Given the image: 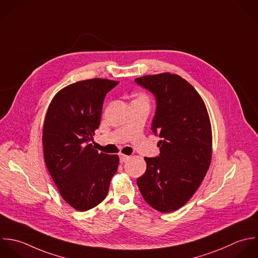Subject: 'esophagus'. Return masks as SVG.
<instances>
[{"label": "esophagus", "mask_w": 258, "mask_h": 258, "mask_svg": "<svg viewBox=\"0 0 258 258\" xmlns=\"http://www.w3.org/2000/svg\"><path fill=\"white\" fill-rule=\"evenodd\" d=\"M128 159H130L128 156H125V155H120V156H119V162H120L121 164H123V163H125L126 161H128Z\"/></svg>", "instance_id": "34e87169"}]
</instances>
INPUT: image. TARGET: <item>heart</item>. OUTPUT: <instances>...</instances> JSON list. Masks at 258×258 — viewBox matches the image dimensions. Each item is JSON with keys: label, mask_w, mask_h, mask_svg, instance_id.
Returning <instances> with one entry per match:
<instances>
[{"label": "heart", "mask_w": 258, "mask_h": 258, "mask_svg": "<svg viewBox=\"0 0 258 258\" xmlns=\"http://www.w3.org/2000/svg\"><path fill=\"white\" fill-rule=\"evenodd\" d=\"M148 100V97L145 95V94H141L138 96V98L135 100V101H143V102H147Z\"/></svg>", "instance_id": "heart-1"}]
</instances>
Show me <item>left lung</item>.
Here are the masks:
<instances>
[{
	"instance_id": "1",
	"label": "left lung",
	"mask_w": 258,
	"mask_h": 258,
	"mask_svg": "<svg viewBox=\"0 0 258 258\" xmlns=\"http://www.w3.org/2000/svg\"><path fill=\"white\" fill-rule=\"evenodd\" d=\"M135 81L156 97L152 130L161 138L160 155L145 158L147 170L137 183L151 207L173 212L195 194L211 163L212 132L207 108L196 89L177 74L146 75Z\"/></svg>"
}]
</instances>
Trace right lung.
<instances>
[{"label": "right lung", "instance_id": "right-lung-1", "mask_svg": "<svg viewBox=\"0 0 258 258\" xmlns=\"http://www.w3.org/2000/svg\"><path fill=\"white\" fill-rule=\"evenodd\" d=\"M117 84L101 78L70 84L54 96L45 116V164L62 198L77 211L101 203L117 171L118 156L98 153L89 144L100 123L104 97Z\"/></svg>", "mask_w": 258, "mask_h": 258}]
</instances>
